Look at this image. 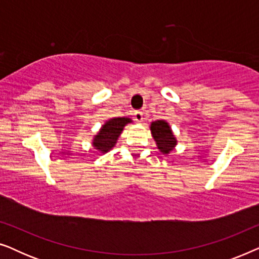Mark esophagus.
<instances>
[{"label": "esophagus", "mask_w": 259, "mask_h": 259, "mask_svg": "<svg viewBox=\"0 0 259 259\" xmlns=\"http://www.w3.org/2000/svg\"><path fill=\"white\" fill-rule=\"evenodd\" d=\"M144 113L140 112V111H137L134 112V119H136L137 122H143L144 121Z\"/></svg>", "instance_id": "34e87169"}]
</instances>
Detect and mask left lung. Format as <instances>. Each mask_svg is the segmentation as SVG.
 <instances>
[{
	"mask_svg": "<svg viewBox=\"0 0 259 259\" xmlns=\"http://www.w3.org/2000/svg\"><path fill=\"white\" fill-rule=\"evenodd\" d=\"M150 130L152 138L154 139L155 145H157V148L160 153L167 155L178 145V140H177L171 126H169V123L166 120L160 119L152 121Z\"/></svg>",
	"mask_w": 259,
	"mask_h": 259,
	"instance_id": "1",
	"label": "left lung"
}]
</instances>
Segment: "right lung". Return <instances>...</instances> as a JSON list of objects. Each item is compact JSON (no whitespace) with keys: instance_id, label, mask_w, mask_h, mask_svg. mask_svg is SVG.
I'll return each mask as SVG.
<instances>
[{"instance_id":"add662e5","label":"right lung","mask_w":259,"mask_h":259,"mask_svg":"<svg viewBox=\"0 0 259 259\" xmlns=\"http://www.w3.org/2000/svg\"><path fill=\"white\" fill-rule=\"evenodd\" d=\"M132 122V119L125 118V116L106 120L104 125L100 127V130L92 139V146L101 154H106L118 143L120 134L122 133L125 126Z\"/></svg>"}]
</instances>
